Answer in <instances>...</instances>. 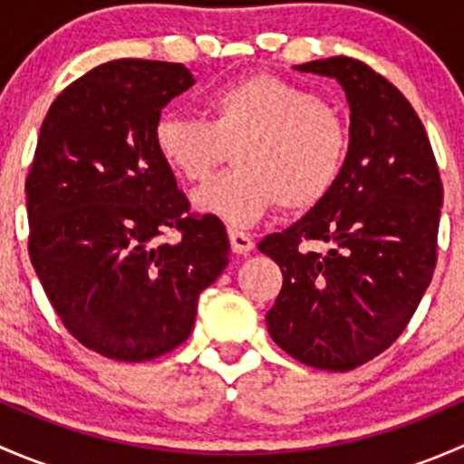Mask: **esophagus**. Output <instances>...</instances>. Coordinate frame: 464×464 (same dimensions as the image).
<instances>
[{
  "mask_svg": "<svg viewBox=\"0 0 464 464\" xmlns=\"http://www.w3.org/2000/svg\"><path fill=\"white\" fill-rule=\"evenodd\" d=\"M228 242H231V251L233 254H249V251H254V246H256V242H254V237L251 236H246V233H242V231H228Z\"/></svg>",
  "mask_w": 464,
  "mask_h": 464,
  "instance_id": "1",
  "label": "esophagus"
}]
</instances>
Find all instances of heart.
I'll use <instances>...</instances> for the list:
<instances>
[{
	"label": "heart",
	"instance_id": "b5f03b06",
	"mask_svg": "<svg viewBox=\"0 0 464 464\" xmlns=\"http://www.w3.org/2000/svg\"><path fill=\"white\" fill-rule=\"evenodd\" d=\"M204 107L206 119L166 111L152 132L159 157L190 184L204 181L231 148L236 168L195 190L199 213L249 227L276 204H321L339 181L345 125L310 89L258 73L215 87Z\"/></svg>",
	"mask_w": 464,
	"mask_h": 464
}]
</instances>
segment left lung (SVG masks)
<instances>
[{"mask_svg":"<svg viewBox=\"0 0 464 464\" xmlns=\"http://www.w3.org/2000/svg\"><path fill=\"white\" fill-rule=\"evenodd\" d=\"M296 69L343 87L350 145L332 193L258 245L283 271L266 327L301 363L345 372L382 354L418 310L438 260L442 181L422 121L386 78L345 55ZM307 239L331 251L303 252Z\"/></svg>","mask_w":464,"mask_h":464,"instance_id":"left-lung-1","label":"left lung"}]
</instances>
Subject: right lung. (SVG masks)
I'll return each instance as SVG.
<instances>
[{
  "mask_svg": "<svg viewBox=\"0 0 464 464\" xmlns=\"http://www.w3.org/2000/svg\"><path fill=\"white\" fill-rule=\"evenodd\" d=\"M193 85L179 63L111 60L64 89L40 128L26 177L31 262L64 327L116 362L184 343L199 294L228 265L224 224L188 213L154 148L161 110ZM168 230L180 237L161 241Z\"/></svg>",
  "mask_w": 464,
  "mask_h": 464,
  "instance_id": "add662e5",
  "label": "right lung"
}]
</instances>
